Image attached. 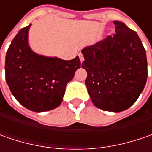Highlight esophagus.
Segmentation results:
<instances>
[{"label": "esophagus", "mask_w": 152, "mask_h": 152, "mask_svg": "<svg viewBox=\"0 0 152 152\" xmlns=\"http://www.w3.org/2000/svg\"><path fill=\"white\" fill-rule=\"evenodd\" d=\"M79 59H80V61H81V62H83V61H84V60H85V58H84V56H83V54L79 53Z\"/></svg>", "instance_id": "1"}]
</instances>
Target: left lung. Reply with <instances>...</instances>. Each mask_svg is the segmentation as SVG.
Listing matches in <instances>:
<instances>
[{
    "mask_svg": "<svg viewBox=\"0 0 152 152\" xmlns=\"http://www.w3.org/2000/svg\"><path fill=\"white\" fill-rule=\"evenodd\" d=\"M113 36L82 50L87 72L85 85L96 107L122 112L130 107L143 91L147 79L145 50L136 32L113 21Z\"/></svg>",
    "mask_w": 152,
    "mask_h": 152,
    "instance_id": "8db88e82",
    "label": "left lung"
}]
</instances>
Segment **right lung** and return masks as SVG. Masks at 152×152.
Wrapping results in <instances>:
<instances>
[{"instance_id":"right-lung-1","label":"right lung","mask_w":152,"mask_h":152,"mask_svg":"<svg viewBox=\"0 0 152 152\" xmlns=\"http://www.w3.org/2000/svg\"><path fill=\"white\" fill-rule=\"evenodd\" d=\"M30 24L17 34L6 56V81L18 102L33 112H45L61 103L67 84L81 67L79 56L65 61L34 53L28 44Z\"/></svg>"}]
</instances>
